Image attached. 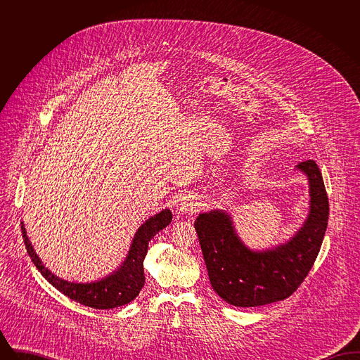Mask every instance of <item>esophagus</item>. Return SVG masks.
Instances as JSON below:
<instances>
[{"label":"esophagus","instance_id":"esophagus-1","mask_svg":"<svg viewBox=\"0 0 360 360\" xmlns=\"http://www.w3.org/2000/svg\"><path fill=\"white\" fill-rule=\"evenodd\" d=\"M198 210H200V204L188 195L182 197L179 204H178V212L182 213V214H191V213H195Z\"/></svg>","mask_w":360,"mask_h":360}]
</instances>
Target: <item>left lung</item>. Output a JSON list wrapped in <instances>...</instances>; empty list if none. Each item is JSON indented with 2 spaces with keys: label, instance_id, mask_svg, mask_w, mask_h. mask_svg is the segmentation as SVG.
I'll return each instance as SVG.
<instances>
[{
  "label": "left lung",
  "instance_id": "left-lung-1",
  "mask_svg": "<svg viewBox=\"0 0 360 360\" xmlns=\"http://www.w3.org/2000/svg\"><path fill=\"white\" fill-rule=\"evenodd\" d=\"M309 185L308 217L285 243L252 250L240 239L223 209L200 213L194 221L210 285L225 302L252 308L288 298L307 278L326 235L329 205L314 160L295 166Z\"/></svg>",
  "mask_w": 360,
  "mask_h": 360
}]
</instances>
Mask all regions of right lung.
<instances>
[{
    "instance_id": "1",
    "label": "right lung",
    "mask_w": 360,
    "mask_h": 360,
    "mask_svg": "<svg viewBox=\"0 0 360 360\" xmlns=\"http://www.w3.org/2000/svg\"><path fill=\"white\" fill-rule=\"evenodd\" d=\"M172 220L170 209H163L146 220L137 228L128 254L120 266L113 273L91 282H70L51 273L36 254L22 221L21 231L27 252L36 269L56 290L89 308L113 309L129 304L139 295L146 281L143 262L147 255L148 243L159 231L172 223Z\"/></svg>"
}]
</instances>
